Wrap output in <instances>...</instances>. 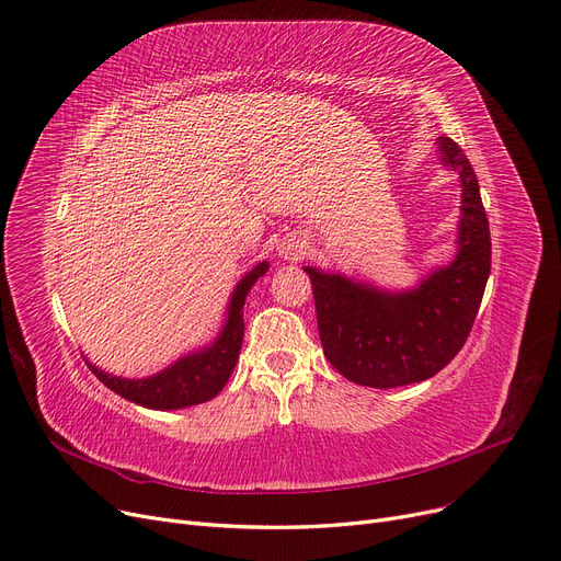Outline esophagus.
<instances>
[{
    "instance_id": "esophagus-1",
    "label": "esophagus",
    "mask_w": 561,
    "mask_h": 561,
    "mask_svg": "<svg viewBox=\"0 0 561 561\" xmlns=\"http://www.w3.org/2000/svg\"><path fill=\"white\" fill-rule=\"evenodd\" d=\"M279 256H282L284 261H290V263H296V261L305 259V256H307V242H305L300 236H288V238H284V240L279 242Z\"/></svg>"
}]
</instances>
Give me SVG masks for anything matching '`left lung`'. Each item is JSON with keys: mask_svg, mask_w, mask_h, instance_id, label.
Masks as SVG:
<instances>
[{"mask_svg": "<svg viewBox=\"0 0 561 561\" xmlns=\"http://www.w3.org/2000/svg\"><path fill=\"white\" fill-rule=\"evenodd\" d=\"M437 151L458 172L462 194L458 254L449 265L401 294L305 267L323 353L364 387L412 385L445 369L466 344L491 275V229L474 169L449 137L437 139Z\"/></svg>", "mask_w": 561, "mask_h": 561, "instance_id": "obj_1", "label": "left lung"}]
</instances>
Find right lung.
Returning <instances> with one entry per match:
<instances>
[{
    "mask_svg": "<svg viewBox=\"0 0 561 561\" xmlns=\"http://www.w3.org/2000/svg\"><path fill=\"white\" fill-rule=\"evenodd\" d=\"M267 271V261H261L256 267L238 282L233 288L229 311L222 332L217 334L210 346H204L197 353H190L176 359L172 367L162 369L156 376L128 380L112 374L101 371L95 364L87 362L89 369L95 374L103 385H107L112 392L124 397L137 405L151 408V410H179L187 405H199L222 392L233 367L238 362L242 334H245V321H242V307L250 288L263 277Z\"/></svg>",
    "mask_w": 561,
    "mask_h": 561,
    "instance_id": "obj_1",
    "label": "right lung"
}]
</instances>
